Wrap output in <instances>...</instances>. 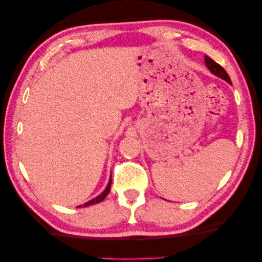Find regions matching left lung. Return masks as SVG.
I'll return each instance as SVG.
<instances>
[{
    "label": "left lung",
    "instance_id": "8db88e82",
    "mask_svg": "<svg viewBox=\"0 0 262 262\" xmlns=\"http://www.w3.org/2000/svg\"><path fill=\"white\" fill-rule=\"evenodd\" d=\"M205 63H206L207 68H208V69H210V71L212 72V74H214L215 76H218V77L225 79L227 83L232 84L231 78H229L228 74H227L226 71H225V69H224L223 67L219 66L218 63L213 61V59L208 57V56H205Z\"/></svg>",
    "mask_w": 262,
    "mask_h": 262
}]
</instances>
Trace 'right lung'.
Masks as SVG:
<instances>
[{
    "label": "right lung",
    "instance_id": "obj_1",
    "mask_svg": "<svg viewBox=\"0 0 262 262\" xmlns=\"http://www.w3.org/2000/svg\"><path fill=\"white\" fill-rule=\"evenodd\" d=\"M110 187H111V179H110V182H108L106 188H105V190H104V192L102 193V194H99L98 196H96L95 199H92V200H90V201H88V203H85L84 205H80V206L88 207V206H90V205H95V204H98V203H100V201H102V200H104V199L106 198V195L108 194V192H110ZM80 206H78V207H80Z\"/></svg>",
    "mask_w": 262,
    "mask_h": 262
}]
</instances>
